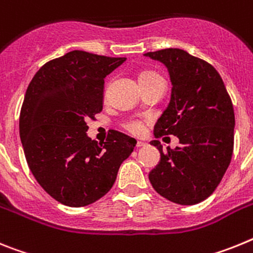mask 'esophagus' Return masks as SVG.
I'll return each instance as SVG.
<instances>
[{
  "label": "esophagus",
  "mask_w": 253,
  "mask_h": 253,
  "mask_svg": "<svg viewBox=\"0 0 253 253\" xmlns=\"http://www.w3.org/2000/svg\"><path fill=\"white\" fill-rule=\"evenodd\" d=\"M136 146H137V148H144V146H146V144H145V142H142V141H137Z\"/></svg>",
  "instance_id": "1"
}]
</instances>
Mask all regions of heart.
<instances>
[{"label": "heart", "instance_id": "heart-1", "mask_svg": "<svg viewBox=\"0 0 253 253\" xmlns=\"http://www.w3.org/2000/svg\"><path fill=\"white\" fill-rule=\"evenodd\" d=\"M162 76L158 75L157 72L153 71H144L140 74L139 81L140 84H145V83H150V81L154 80H162ZM124 128L127 129L129 133L132 135H140V133L144 131V122H142L140 118H128L124 122Z\"/></svg>", "mask_w": 253, "mask_h": 253}]
</instances>
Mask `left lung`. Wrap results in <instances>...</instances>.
Listing matches in <instances>:
<instances>
[{"instance_id": "1", "label": "left lung", "mask_w": 253, "mask_h": 253, "mask_svg": "<svg viewBox=\"0 0 253 253\" xmlns=\"http://www.w3.org/2000/svg\"><path fill=\"white\" fill-rule=\"evenodd\" d=\"M167 66L170 102L154 126L155 137L174 135V150L158 140L151 145L160 162L149 174L160 196L179 205H195L215 191L227 172L234 146V111L220 75L210 63L178 48L148 52Z\"/></svg>"}]
</instances>
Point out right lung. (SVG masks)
<instances>
[{
	"label": "right lung",
	"mask_w": 253,
	"mask_h": 253,
	"mask_svg": "<svg viewBox=\"0 0 253 253\" xmlns=\"http://www.w3.org/2000/svg\"><path fill=\"white\" fill-rule=\"evenodd\" d=\"M126 61L72 50L39 69L26 89L19 128L26 163L58 203L86 206L113 186L136 140L112 131L105 142L87 137L86 121L103 109L104 78Z\"/></svg>",
	"instance_id": "add662e5"
}]
</instances>
